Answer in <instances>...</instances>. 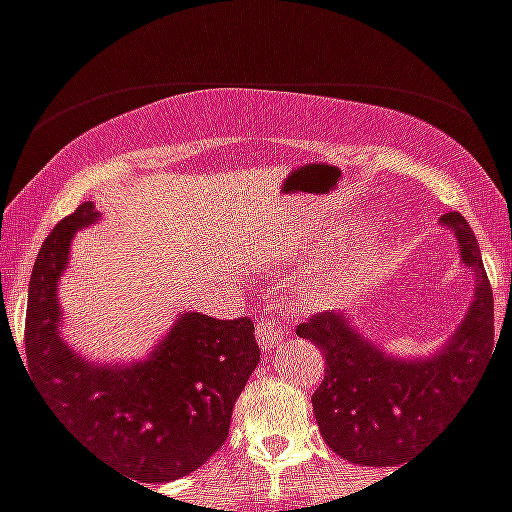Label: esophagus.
<instances>
[{
  "mask_svg": "<svg viewBox=\"0 0 512 512\" xmlns=\"http://www.w3.org/2000/svg\"><path fill=\"white\" fill-rule=\"evenodd\" d=\"M255 335H257V342H260V348L265 350V353H270V350H275L283 342V337H286V327H283L281 322H275V319H260Z\"/></svg>",
  "mask_w": 512,
  "mask_h": 512,
  "instance_id": "34e87169",
  "label": "esophagus"
}]
</instances>
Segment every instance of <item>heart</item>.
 <instances>
[{
    "label": "heart",
    "instance_id": "obj_1",
    "mask_svg": "<svg viewBox=\"0 0 512 512\" xmlns=\"http://www.w3.org/2000/svg\"><path fill=\"white\" fill-rule=\"evenodd\" d=\"M384 247V229L379 224H358L348 234L340 252L317 270L311 286L337 288L342 283H353L363 275L373 273L381 257H384Z\"/></svg>",
    "mask_w": 512,
    "mask_h": 512
}]
</instances>
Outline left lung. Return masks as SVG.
Instances as JSON below:
<instances>
[{
    "label": "left lung",
    "mask_w": 512,
    "mask_h": 512,
    "mask_svg": "<svg viewBox=\"0 0 512 512\" xmlns=\"http://www.w3.org/2000/svg\"><path fill=\"white\" fill-rule=\"evenodd\" d=\"M441 226L459 239L461 265L474 273L469 309L441 350L428 358L389 355L342 311L296 327L327 363L311 397L319 433L350 464L402 466L407 453L441 433L443 417L469 397L495 350V304L477 237L456 211L441 216Z\"/></svg>",
    "instance_id": "left-lung-1"
}]
</instances>
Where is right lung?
I'll list each match as a JSON object with an SVG mask.
<instances>
[{
	"mask_svg": "<svg viewBox=\"0 0 512 512\" xmlns=\"http://www.w3.org/2000/svg\"><path fill=\"white\" fill-rule=\"evenodd\" d=\"M100 213L87 201L53 226L33 265L25 317L28 371L69 433L131 482L180 479L224 446L234 402L260 363L255 324L180 314L136 363H92L61 340L59 281L71 239Z\"/></svg>",
	"mask_w": 512,
	"mask_h": 512,
	"instance_id": "obj_1",
	"label": "right lung"
}]
</instances>
